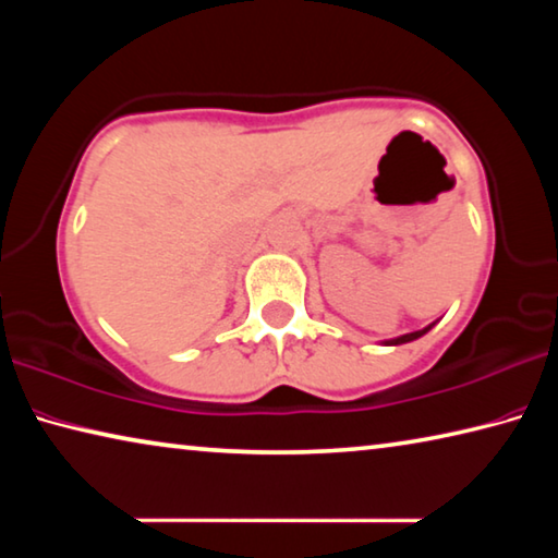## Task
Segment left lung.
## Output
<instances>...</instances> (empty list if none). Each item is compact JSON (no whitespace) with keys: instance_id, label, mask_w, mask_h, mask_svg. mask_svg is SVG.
I'll list each match as a JSON object with an SVG mask.
<instances>
[{"instance_id":"left-lung-1","label":"left lung","mask_w":558,"mask_h":558,"mask_svg":"<svg viewBox=\"0 0 558 558\" xmlns=\"http://www.w3.org/2000/svg\"><path fill=\"white\" fill-rule=\"evenodd\" d=\"M433 325H436V323H433ZM433 325L418 329V332H409V335H401V337H396V339H389V342H386V344H405V342H413V339H418V337L426 335Z\"/></svg>"}]
</instances>
